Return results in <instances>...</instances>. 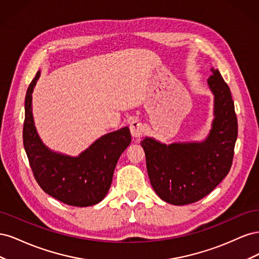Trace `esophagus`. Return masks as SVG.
Returning a JSON list of instances; mask_svg holds the SVG:
<instances>
[{"instance_id": "obj_1", "label": "esophagus", "mask_w": 259, "mask_h": 259, "mask_svg": "<svg viewBox=\"0 0 259 259\" xmlns=\"http://www.w3.org/2000/svg\"><path fill=\"white\" fill-rule=\"evenodd\" d=\"M130 130L133 137H140L144 134V125L142 122H139L138 120H133L130 124Z\"/></svg>"}]
</instances>
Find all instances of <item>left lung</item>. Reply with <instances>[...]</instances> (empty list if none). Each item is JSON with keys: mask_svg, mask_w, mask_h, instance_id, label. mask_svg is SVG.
Masks as SVG:
<instances>
[{"mask_svg": "<svg viewBox=\"0 0 259 259\" xmlns=\"http://www.w3.org/2000/svg\"><path fill=\"white\" fill-rule=\"evenodd\" d=\"M207 85L214 96V119L202 142L163 144L143 138L147 171L155 193L169 204L185 205L204 198L229 173L238 121L229 86L217 69Z\"/></svg>", "mask_w": 259, "mask_h": 259, "instance_id": "left-lung-1", "label": "left lung"}]
</instances>
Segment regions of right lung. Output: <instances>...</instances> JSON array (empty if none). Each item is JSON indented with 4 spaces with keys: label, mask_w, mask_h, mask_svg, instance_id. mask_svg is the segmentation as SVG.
<instances>
[{
    "label": "right lung",
    "mask_w": 259,
    "mask_h": 259,
    "mask_svg": "<svg viewBox=\"0 0 259 259\" xmlns=\"http://www.w3.org/2000/svg\"><path fill=\"white\" fill-rule=\"evenodd\" d=\"M40 75L37 71L26 94L22 133L35 180L46 193L65 204L95 205L107 195L116 163L132 142L130 128L107 133L77 156L52 150L38 136L32 114V93Z\"/></svg>",
    "instance_id": "1"
}]
</instances>
